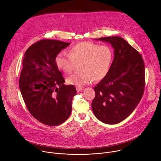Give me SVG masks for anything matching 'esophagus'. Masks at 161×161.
I'll return each mask as SVG.
<instances>
[{
  "label": "esophagus",
  "instance_id": "esophagus-1",
  "mask_svg": "<svg viewBox=\"0 0 161 161\" xmlns=\"http://www.w3.org/2000/svg\"><path fill=\"white\" fill-rule=\"evenodd\" d=\"M83 90V88H82V87H78V86L76 87V90H77V92H80V91H81V90Z\"/></svg>",
  "mask_w": 161,
  "mask_h": 161
}]
</instances>
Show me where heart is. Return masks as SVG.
<instances>
[{
    "label": "heart",
    "mask_w": 161,
    "mask_h": 161,
    "mask_svg": "<svg viewBox=\"0 0 161 161\" xmlns=\"http://www.w3.org/2000/svg\"><path fill=\"white\" fill-rule=\"evenodd\" d=\"M113 57V51L108 46L84 42L73 46L69 50V54L60 52L55 58V63L62 72L69 74L76 63L82 62L80 66L82 71L67 79L69 84L80 87L94 79L97 81L104 79L109 73Z\"/></svg>",
    "instance_id": "heart-1"
}]
</instances>
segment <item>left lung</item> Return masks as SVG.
<instances>
[{"label":"left lung","instance_id":"left-lung-1","mask_svg":"<svg viewBox=\"0 0 161 161\" xmlns=\"http://www.w3.org/2000/svg\"><path fill=\"white\" fill-rule=\"evenodd\" d=\"M109 43L114 58L108 75L94 88L92 108L96 118L106 124H116L132 113L145 89V65L142 56L123 38L96 39Z\"/></svg>","mask_w":161,"mask_h":161}]
</instances>
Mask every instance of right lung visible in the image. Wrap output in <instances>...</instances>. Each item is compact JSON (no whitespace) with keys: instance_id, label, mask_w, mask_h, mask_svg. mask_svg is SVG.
Segmentation results:
<instances>
[{"instance_id":"obj_1","label":"right lung","mask_w":161,"mask_h":161,"mask_svg":"<svg viewBox=\"0 0 161 161\" xmlns=\"http://www.w3.org/2000/svg\"><path fill=\"white\" fill-rule=\"evenodd\" d=\"M70 43L43 39L27 49L22 62L19 86L27 109L40 122L58 125L70 116L76 94L74 85H64L57 55Z\"/></svg>"}]
</instances>
